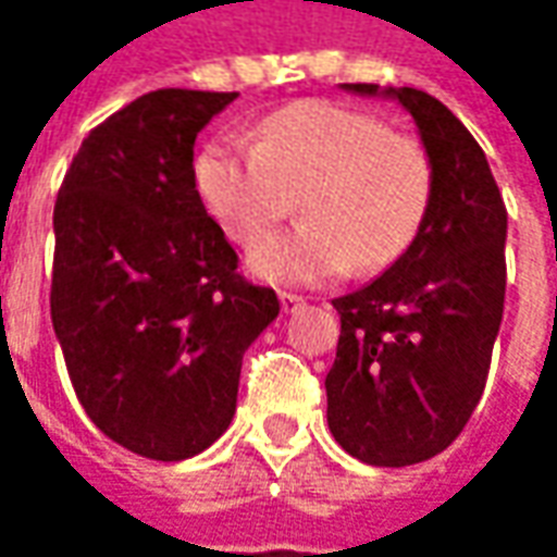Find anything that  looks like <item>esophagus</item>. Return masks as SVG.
<instances>
[{"label": "esophagus", "instance_id": "1", "mask_svg": "<svg viewBox=\"0 0 557 557\" xmlns=\"http://www.w3.org/2000/svg\"><path fill=\"white\" fill-rule=\"evenodd\" d=\"M278 300H282V310L294 312L297 307H304V297L294 294V290H278Z\"/></svg>", "mask_w": 557, "mask_h": 557}]
</instances>
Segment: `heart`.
<instances>
[{
	"mask_svg": "<svg viewBox=\"0 0 557 557\" xmlns=\"http://www.w3.org/2000/svg\"><path fill=\"white\" fill-rule=\"evenodd\" d=\"M203 210L238 245H256L301 198L297 230L253 247L247 267L272 285H319L359 263L387 269L428 220L434 161L424 141L377 114L310 98L269 114L247 139L207 145L195 161Z\"/></svg>",
	"mask_w": 557,
	"mask_h": 557,
	"instance_id": "b5f03b06",
	"label": "heart"
}]
</instances>
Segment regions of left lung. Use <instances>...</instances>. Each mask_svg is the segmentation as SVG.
<instances>
[{
  "mask_svg": "<svg viewBox=\"0 0 557 557\" xmlns=\"http://www.w3.org/2000/svg\"><path fill=\"white\" fill-rule=\"evenodd\" d=\"M377 96L374 83H344ZM416 117L434 161L428 220L394 267L334 300L329 428L366 465L434 459L478 409L505 304L503 191L474 136L421 89H384Z\"/></svg>",
  "mask_w": 557,
  "mask_h": 557,
  "instance_id": "left-lung-1",
  "label": "left lung"
}]
</instances>
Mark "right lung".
Wrapping results in <instances>:
<instances>
[{
	"mask_svg": "<svg viewBox=\"0 0 557 557\" xmlns=\"http://www.w3.org/2000/svg\"><path fill=\"white\" fill-rule=\"evenodd\" d=\"M235 98L129 101L83 139L58 188L54 334L86 416L145 459H188L223 434L245 350L278 315L195 188V139Z\"/></svg>",
	"mask_w": 557,
	"mask_h": 557,
	"instance_id": "right-lung-1",
	"label": "right lung"
}]
</instances>
